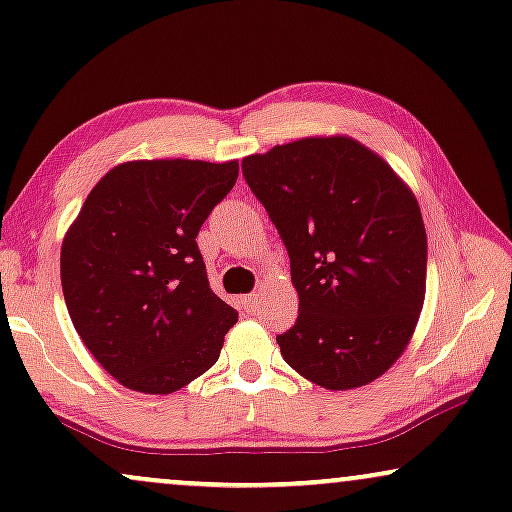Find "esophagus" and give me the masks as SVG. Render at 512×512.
Listing matches in <instances>:
<instances>
[{"instance_id": "1", "label": "esophagus", "mask_w": 512, "mask_h": 512, "mask_svg": "<svg viewBox=\"0 0 512 512\" xmlns=\"http://www.w3.org/2000/svg\"><path fill=\"white\" fill-rule=\"evenodd\" d=\"M240 307H243L245 312H255L257 307H260V300H257V293L243 295V298H240Z\"/></svg>"}]
</instances>
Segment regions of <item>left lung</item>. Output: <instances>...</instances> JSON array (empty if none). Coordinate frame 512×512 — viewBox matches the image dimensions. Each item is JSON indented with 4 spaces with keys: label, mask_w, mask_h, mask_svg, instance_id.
Masks as SVG:
<instances>
[{
    "label": "left lung",
    "mask_w": 512,
    "mask_h": 512,
    "mask_svg": "<svg viewBox=\"0 0 512 512\" xmlns=\"http://www.w3.org/2000/svg\"><path fill=\"white\" fill-rule=\"evenodd\" d=\"M291 260L298 319L276 336L283 360L331 391L355 389L408 346L427 286L415 195L353 138H305L243 159Z\"/></svg>",
    "instance_id": "obj_1"
}]
</instances>
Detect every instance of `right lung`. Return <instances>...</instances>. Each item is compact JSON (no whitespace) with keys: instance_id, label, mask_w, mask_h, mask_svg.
I'll return each instance as SVG.
<instances>
[{"instance_id":"right-lung-1","label":"right lung","mask_w":512,"mask_h":512,"mask_svg":"<svg viewBox=\"0 0 512 512\" xmlns=\"http://www.w3.org/2000/svg\"><path fill=\"white\" fill-rule=\"evenodd\" d=\"M238 162H126L90 190L61 245V288L85 348L126 389L174 393L219 360L238 312L209 288L197 233Z\"/></svg>"}]
</instances>
